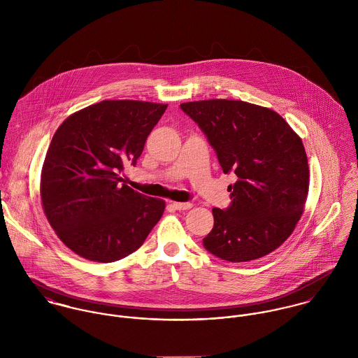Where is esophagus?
Segmentation results:
<instances>
[{
  "mask_svg": "<svg viewBox=\"0 0 358 358\" xmlns=\"http://www.w3.org/2000/svg\"><path fill=\"white\" fill-rule=\"evenodd\" d=\"M172 206L176 209V210H186V209H190L193 204L192 203H173Z\"/></svg>",
  "mask_w": 358,
  "mask_h": 358,
  "instance_id": "34e87169",
  "label": "esophagus"
}]
</instances>
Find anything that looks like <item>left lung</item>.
I'll use <instances>...</instances> for the list:
<instances>
[{
  "instance_id": "8db88e82",
  "label": "left lung",
  "mask_w": 358,
  "mask_h": 358,
  "mask_svg": "<svg viewBox=\"0 0 358 358\" xmlns=\"http://www.w3.org/2000/svg\"><path fill=\"white\" fill-rule=\"evenodd\" d=\"M180 108L203 129L224 173L231 205L213 208L205 250L248 262L277 250L295 230L306 204L308 164L298 134L274 110L243 101L209 99Z\"/></svg>"
}]
</instances>
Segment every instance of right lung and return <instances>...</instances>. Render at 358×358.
<instances>
[{"instance_id":"obj_1","label":"right lung","mask_w":358,"mask_h":358,"mask_svg":"<svg viewBox=\"0 0 358 358\" xmlns=\"http://www.w3.org/2000/svg\"><path fill=\"white\" fill-rule=\"evenodd\" d=\"M168 104L103 101L69 115L45 155L40 194L60 241L101 263L120 260L145 243L165 201L143 196L118 172L136 164Z\"/></svg>"}]
</instances>
